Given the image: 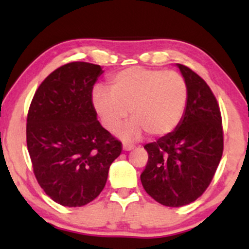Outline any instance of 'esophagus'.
I'll list each match as a JSON object with an SVG mask.
<instances>
[{
  "label": "esophagus",
  "instance_id": "esophagus-1",
  "mask_svg": "<svg viewBox=\"0 0 249 249\" xmlns=\"http://www.w3.org/2000/svg\"><path fill=\"white\" fill-rule=\"evenodd\" d=\"M133 148H134L133 145L127 144V142H124V144H123V150L124 151H131V150H133Z\"/></svg>",
  "mask_w": 249,
  "mask_h": 249
}]
</instances>
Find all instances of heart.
I'll use <instances>...</instances> for the list:
<instances>
[{
	"instance_id": "b5f03b06",
	"label": "heart",
	"mask_w": 249,
	"mask_h": 249,
	"mask_svg": "<svg viewBox=\"0 0 249 249\" xmlns=\"http://www.w3.org/2000/svg\"><path fill=\"white\" fill-rule=\"evenodd\" d=\"M188 99L187 83L174 71L130 67L108 79V90L96 88L92 104L104 126L115 131L128 115L132 121L118 130L125 141L172 133L181 122Z\"/></svg>"
}]
</instances>
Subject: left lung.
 Listing matches in <instances>:
<instances>
[{
  "instance_id": "1",
  "label": "left lung",
  "mask_w": 249,
  "mask_h": 249,
  "mask_svg": "<svg viewBox=\"0 0 249 249\" xmlns=\"http://www.w3.org/2000/svg\"><path fill=\"white\" fill-rule=\"evenodd\" d=\"M187 83L184 117L172 133L144 146L148 153L141 180L159 204L180 207L206 191L222 157L221 113L212 90L190 68L177 64Z\"/></svg>"
}]
</instances>
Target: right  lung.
<instances>
[{
	"instance_id": "right-lung-1",
	"label": "right lung",
	"mask_w": 249,
	"mask_h": 249,
	"mask_svg": "<svg viewBox=\"0 0 249 249\" xmlns=\"http://www.w3.org/2000/svg\"><path fill=\"white\" fill-rule=\"evenodd\" d=\"M101 65L72 62L39 85L27 118V146L35 177L62 206L81 207L99 196L108 168L122 152L97 121L92 89Z\"/></svg>"
}]
</instances>
